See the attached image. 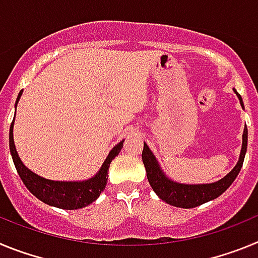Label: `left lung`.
I'll return each instance as SVG.
<instances>
[{
    "mask_svg": "<svg viewBox=\"0 0 258 258\" xmlns=\"http://www.w3.org/2000/svg\"><path fill=\"white\" fill-rule=\"evenodd\" d=\"M238 97L240 99L241 106H243L241 97L239 94ZM247 142L248 131L247 126H245L244 133H243V146H241L240 157H239V161L235 168L226 177H223L218 182L209 184H179L168 179L159 168V164H157L152 152L150 151L149 146L145 143L142 151V160L145 164L146 173H147V179L151 184L152 190L157 194V197L165 203H168L170 206L179 207V208H195V207L202 206L204 203L220 197L221 194L225 192L230 187V184L235 181L241 169L243 161H244Z\"/></svg>",
    "mask_w": 258,
    "mask_h": 258,
    "instance_id": "left-lung-1",
    "label": "left lung"
}]
</instances>
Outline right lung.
<instances>
[{"label": "right lung", "instance_id": "add662e5", "mask_svg": "<svg viewBox=\"0 0 258 258\" xmlns=\"http://www.w3.org/2000/svg\"><path fill=\"white\" fill-rule=\"evenodd\" d=\"M20 95H22V92L18 95L17 103L19 101ZM17 103H15V106H17ZM13 126L14 120L11 122L10 137H9V140H10V152L11 156H13L14 164H15V168L18 170V174L20 175L23 183L26 184V187L41 202L60 209L84 208V207L89 206L90 203L98 199V197L101 195V192L104 190L107 184L109 164H111L112 159H115V156H117L120 150L122 149V142H124V141H121L117 146H115L111 150L106 161L102 165L101 170L92 179H88V181L84 182H54L50 181V179L42 178V177H38L37 174L32 173L31 170H28L26 166L23 165L19 156H18L17 150H15V145H14Z\"/></svg>", "mask_w": 258, "mask_h": 258}]
</instances>
